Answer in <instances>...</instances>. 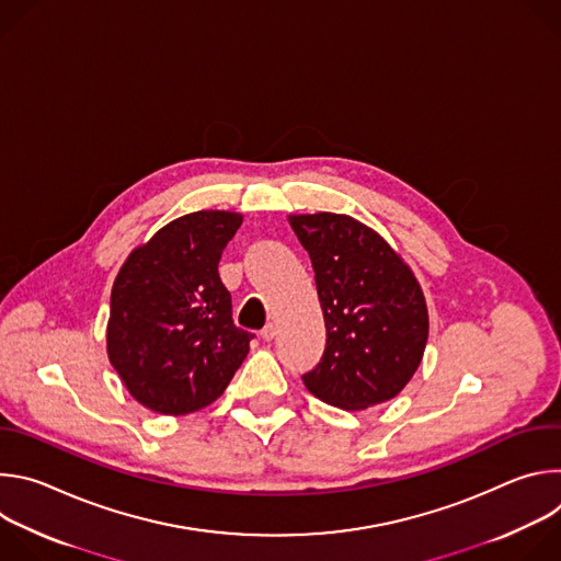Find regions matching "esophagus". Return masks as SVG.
I'll return each mask as SVG.
<instances>
[{
	"label": "esophagus",
	"instance_id": "obj_1",
	"mask_svg": "<svg viewBox=\"0 0 561 561\" xmlns=\"http://www.w3.org/2000/svg\"><path fill=\"white\" fill-rule=\"evenodd\" d=\"M260 335H262V340H264V342L275 340V335H277V324H268Z\"/></svg>",
	"mask_w": 561,
	"mask_h": 561
}]
</instances>
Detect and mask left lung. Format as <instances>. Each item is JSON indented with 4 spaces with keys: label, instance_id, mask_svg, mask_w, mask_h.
I'll return each instance as SVG.
<instances>
[{
    "label": "left lung",
    "instance_id": "left-lung-1",
    "mask_svg": "<svg viewBox=\"0 0 561 561\" xmlns=\"http://www.w3.org/2000/svg\"><path fill=\"white\" fill-rule=\"evenodd\" d=\"M308 251L327 324L322 362L301 379L322 402L364 411L397 397L428 342L424 290L386 239L342 213L288 215Z\"/></svg>",
    "mask_w": 561,
    "mask_h": 561
}]
</instances>
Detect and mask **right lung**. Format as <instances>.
Here are the masks:
<instances>
[{"label": "right lung", "mask_w": 561, "mask_h": 561, "mask_svg": "<svg viewBox=\"0 0 561 561\" xmlns=\"http://www.w3.org/2000/svg\"><path fill=\"white\" fill-rule=\"evenodd\" d=\"M232 210H197L130 251L111 290L108 362L133 399L159 415L206 409L249 355L217 264L242 226Z\"/></svg>", "instance_id": "1"}]
</instances>
